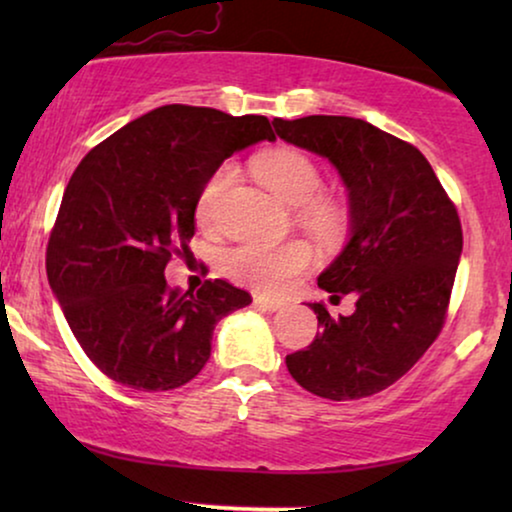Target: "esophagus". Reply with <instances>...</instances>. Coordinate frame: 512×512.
Segmentation results:
<instances>
[{
  "mask_svg": "<svg viewBox=\"0 0 512 512\" xmlns=\"http://www.w3.org/2000/svg\"><path fill=\"white\" fill-rule=\"evenodd\" d=\"M254 305L258 307V310H263V312H277V310H282V307H284L282 300L265 298V296H254Z\"/></svg>",
  "mask_w": 512,
  "mask_h": 512,
  "instance_id": "1",
  "label": "esophagus"
}]
</instances>
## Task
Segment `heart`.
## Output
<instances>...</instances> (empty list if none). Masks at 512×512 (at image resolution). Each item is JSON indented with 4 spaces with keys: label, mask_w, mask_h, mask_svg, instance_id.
Listing matches in <instances>:
<instances>
[{
    "label": "heart",
    "mask_w": 512,
    "mask_h": 512,
    "mask_svg": "<svg viewBox=\"0 0 512 512\" xmlns=\"http://www.w3.org/2000/svg\"><path fill=\"white\" fill-rule=\"evenodd\" d=\"M254 174L279 200L296 207V216L317 240H335L347 226V212L338 200L321 195L324 177L310 156L296 149H270L254 158ZM235 165L223 163L205 181L195 205L200 226L214 228L219 223L221 202L235 184ZM312 251L305 242L284 244L244 242L226 254V272L235 282L256 291L277 293L289 286L293 277L310 268Z\"/></svg>",
    "instance_id": "heart-1"
}]
</instances>
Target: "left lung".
<instances>
[{
    "label": "left lung",
    "mask_w": 512,
    "mask_h": 512,
    "mask_svg": "<svg viewBox=\"0 0 512 512\" xmlns=\"http://www.w3.org/2000/svg\"><path fill=\"white\" fill-rule=\"evenodd\" d=\"M277 135L338 170L349 198V242L319 286L356 310L335 319L310 303L321 331L286 356L300 387L331 401L387 389L438 338L461 256L457 207L419 149L349 116L275 118Z\"/></svg>",
    "instance_id": "1"
}]
</instances>
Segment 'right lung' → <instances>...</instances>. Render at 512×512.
<instances>
[{
    "mask_svg": "<svg viewBox=\"0 0 512 512\" xmlns=\"http://www.w3.org/2000/svg\"><path fill=\"white\" fill-rule=\"evenodd\" d=\"M272 142L265 116L165 104L97 144L62 195L46 249L48 284L74 338L111 380L139 391L191 382L214 326L251 303L226 279L170 289L165 265L186 254L205 181L235 151Z\"/></svg>",
    "mask_w": 512,
    "mask_h": 512,
    "instance_id": "add662e5",
    "label": "right lung"
}]
</instances>
